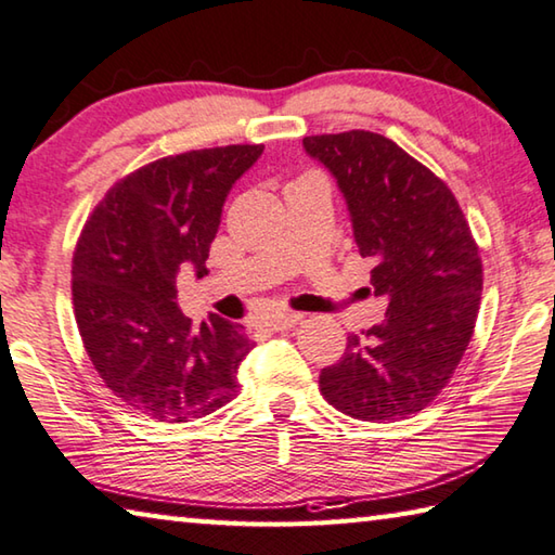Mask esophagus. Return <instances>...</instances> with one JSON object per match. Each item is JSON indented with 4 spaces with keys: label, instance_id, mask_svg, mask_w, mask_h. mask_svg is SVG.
Masks as SVG:
<instances>
[{
    "label": "esophagus",
    "instance_id": "1",
    "mask_svg": "<svg viewBox=\"0 0 555 555\" xmlns=\"http://www.w3.org/2000/svg\"><path fill=\"white\" fill-rule=\"evenodd\" d=\"M299 322H302V314H278L262 319V322H258V328H262V332H287Z\"/></svg>",
    "mask_w": 555,
    "mask_h": 555
}]
</instances>
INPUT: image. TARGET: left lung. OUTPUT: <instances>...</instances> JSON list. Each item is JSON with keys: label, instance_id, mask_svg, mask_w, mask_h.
<instances>
[{"label": "left lung", "instance_id": "left-lung-1", "mask_svg": "<svg viewBox=\"0 0 555 555\" xmlns=\"http://www.w3.org/2000/svg\"><path fill=\"white\" fill-rule=\"evenodd\" d=\"M344 192L385 319L351 334L319 375L324 400L353 420L400 422L429 406L459 367L478 322L482 260L441 178L373 131L307 135Z\"/></svg>", "mask_w": 555, "mask_h": 555}]
</instances>
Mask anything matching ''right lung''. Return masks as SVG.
Returning <instances> with one entry per match:
<instances>
[{
  "instance_id": "add662e5",
  "label": "right lung",
  "mask_w": 555,
  "mask_h": 555,
  "mask_svg": "<svg viewBox=\"0 0 555 555\" xmlns=\"http://www.w3.org/2000/svg\"><path fill=\"white\" fill-rule=\"evenodd\" d=\"M262 145H221L153 160L114 182L73 256V309L102 383L155 422L202 420L236 395L250 351L241 324L180 312L178 275H207L221 207Z\"/></svg>"
}]
</instances>
